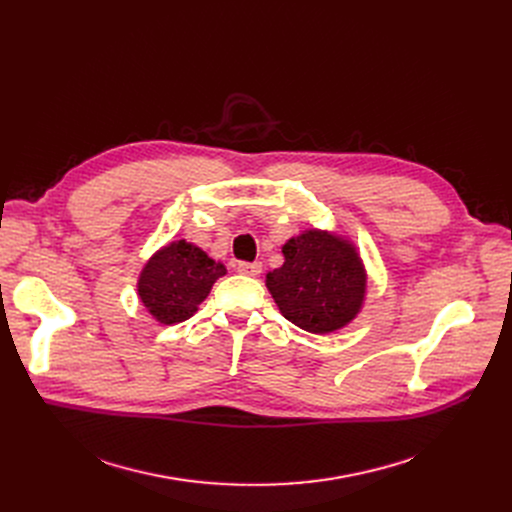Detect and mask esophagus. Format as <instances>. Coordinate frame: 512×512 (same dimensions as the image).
I'll use <instances>...</instances> for the list:
<instances>
[{
	"instance_id": "1",
	"label": "esophagus",
	"mask_w": 512,
	"mask_h": 512,
	"mask_svg": "<svg viewBox=\"0 0 512 512\" xmlns=\"http://www.w3.org/2000/svg\"><path fill=\"white\" fill-rule=\"evenodd\" d=\"M236 270H238V274H242V276H251V278H257L259 274H261V270H263V265L259 263V261H240L238 265H236Z\"/></svg>"
}]
</instances>
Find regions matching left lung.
Wrapping results in <instances>:
<instances>
[{
  "mask_svg": "<svg viewBox=\"0 0 512 512\" xmlns=\"http://www.w3.org/2000/svg\"><path fill=\"white\" fill-rule=\"evenodd\" d=\"M284 265L267 274L282 315L311 334H330L355 319L365 299V270L351 242L307 230L282 247Z\"/></svg>",
  "mask_w": 512,
  "mask_h": 512,
  "instance_id": "left-lung-1",
  "label": "left lung"
}]
</instances>
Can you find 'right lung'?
<instances>
[{
  "instance_id": "right-lung-1",
  "label": "right lung",
  "mask_w": 512,
  "mask_h": 512,
  "mask_svg": "<svg viewBox=\"0 0 512 512\" xmlns=\"http://www.w3.org/2000/svg\"><path fill=\"white\" fill-rule=\"evenodd\" d=\"M224 274L222 263H215L191 242L176 240L159 249L143 267L139 297L159 324H178L193 317L213 282Z\"/></svg>"
}]
</instances>
